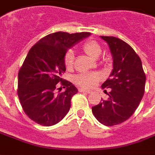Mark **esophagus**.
I'll use <instances>...</instances> for the list:
<instances>
[{"label":"esophagus","instance_id":"esophagus-1","mask_svg":"<svg viewBox=\"0 0 155 155\" xmlns=\"http://www.w3.org/2000/svg\"><path fill=\"white\" fill-rule=\"evenodd\" d=\"M79 91L80 92H84V93H86V94H90L91 91H87V90H84V89H79Z\"/></svg>","mask_w":155,"mask_h":155}]
</instances>
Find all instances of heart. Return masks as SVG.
I'll return each instance as SVG.
<instances>
[{
    "instance_id": "b5f03b06",
    "label": "heart",
    "mask_w": 155,
    "mask_h": 155,
    "mask_svg": "<svg viewBox=\"0 0 155 155\" xmlns=\"http://www.w3.org/2000/svg\"><path fill=\"white\" fill-rule=\"evenodd\" d=\"M83 50L87 54L93 58H97L102 52L101 45L95 41L91 40L84 42L83 45ZM74 54L73 50L69 49L64 56V63L67 69H71L74 65ZM102 80V75L98 72H87L77 74L74 77V83L80 87L91 90Z\"/></svg>"
}]
</instances>
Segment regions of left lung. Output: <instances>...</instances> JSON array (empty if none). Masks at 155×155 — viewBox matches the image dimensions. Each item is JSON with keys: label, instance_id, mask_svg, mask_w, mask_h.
<instances>
[{"label": "left lung", "instance_id": "left-lung-1", "mask_svg": "<svg viewBox=\"0 0 155 155\" xmlns=\"http://www.w3.org/2000/svg\"><path fill=\"white\" fill-rule=\"evenodd\" d=\"M101 38L108 43L113 56L110 78L102 88L111 90L108 100L101 99L92 112L99 122L113 126L124 122L136 110L144 94L146 76L140 56L130 45L113 36Z\"/></svg>", "mask_w": 155, "mask_h": 155}]
</instances>
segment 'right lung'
Returning a JSON list of instances; mask_svg holds the SVG:
<instances>
[{
	"label": "right lung",
	"mask_w": 155,
	"mask_h": 155,
	"mask_svg": "<svg viewBox=\"0 0 155 155\" xmlns=\"http://www.w3.org/2000/svg\"><path fill=\"white\" fill-rule=\"evenodd\" d=\"M90 35L89 32L51 33L29 51L19 71L17 94L25 114L35 123L51 126L69 112L71 98L78 90L71 82L61 78L66 70L64 54ZM59 85L66 91L56 95L54 91L60 88Z\"/></svg>",
	"instance_id": "add662e5"
}]
</instances>
